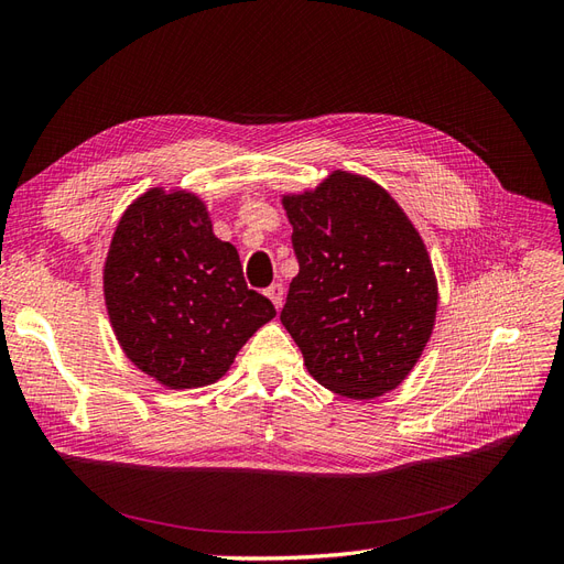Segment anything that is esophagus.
<instances>
[{"label": "esophagus", "instance_id": "34e87169", "mask_svg": "<svg viewBox=\"0 0 564 564\" xmlns=\"http://www.w3.org/2000/svg\"><path fill=\"white\" fill-rule=\"evenodd\" d=\"M265 296L272 301V305H275V308L280 311L282 308V299H284V286L280 284V282H275V284H270L268 289H265Z\"/></svg>", "mask_w": 564, "mask_h": 564}]
</instances>
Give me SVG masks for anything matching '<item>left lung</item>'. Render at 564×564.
<instances>
[{"label": "left lung", "instance_id": "obj_1", "mask_svg": "<svg viewBox=\"0 0 564 564\" xmlns=\"http://www.w3.org/2000/svg\"><path fill=\"white\" fill-rule=\"evenodd\" d=\"M282 204L299 275L280 319L311 377L352 400L398 388L437 311L433 263L412 220L379 183L348 172Z\"/></svg>", "mask_w": 564, "mask_h": 564}]
</instances>
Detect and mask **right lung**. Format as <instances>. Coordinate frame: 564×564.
I'll use <instances>...</instances> for the list:
<instances>
[{
	"mask_svg": "<svg viewBox=\"0 0 564 564\" xmlns=\"http://www.w3.org/2000/svg\"><path fill=\"white\" fill-rule=\"evenodd\" d=\"M108 315L129 360L166 388L218 381L275 305L247 286L240 253L212 230L204 202L152 187L112 235Z\"/></svg>",
	"mask_w": 564,
	"mask_h": 564,
	"instance_id": "right-lung-1",
	"label": "right lung"
}]
</instances>
